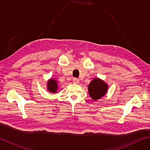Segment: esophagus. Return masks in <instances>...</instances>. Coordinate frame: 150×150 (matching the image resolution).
<instances>
[{
	"label": "esophagus",
	"instance_id": "34e87169",
	"mask_svg": "<svg viewBox=\"0 0 150 150\" xmlns=\"http://www.w3.org/2000/svg\"><path fill=\"white\" fill-rule=\"evenodd\" d=\"M79 79H78V78L73 79V83H74V84H78V83H79Z\"/></svg>",
	"mask_w": 150,
	"mask_h": 150
}]
</instances>
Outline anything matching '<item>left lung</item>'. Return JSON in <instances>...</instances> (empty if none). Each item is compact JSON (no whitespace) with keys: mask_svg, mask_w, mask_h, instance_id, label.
I'll return each mask as SVG.
<instances>
[{"mask_svg":"<svg viewBox=\"0 0 150 150\" xmlns=\"http://www.w3.org/2000/svg\"><path fill=\"white\" fill-rule=\"evenodd\" d=\"M108 85L100 78L93 79L88 85V92L94 101L102 98L108 91Z\"/></svg>","mask_w":150,"mask_h":150,"instance_id":"1","label":"left lung"}]
</instances>
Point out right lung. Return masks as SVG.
<instances>
[{"label": "right lung", "instance_id": "1", "mask_svg": "<svg viewBox=\"0 0 150 150\" xmlns=\"http://www.w3.org/2000/svg\"><path fill=\"white\" fill-rule=\"evenodd\" d=\"M47 88L48 92L51 93H57L58 89V83L56 79L52 78L48 79L47 83Z\"/></svg>", "mask_w": 150, "mask_h": 150}]
</instances>
